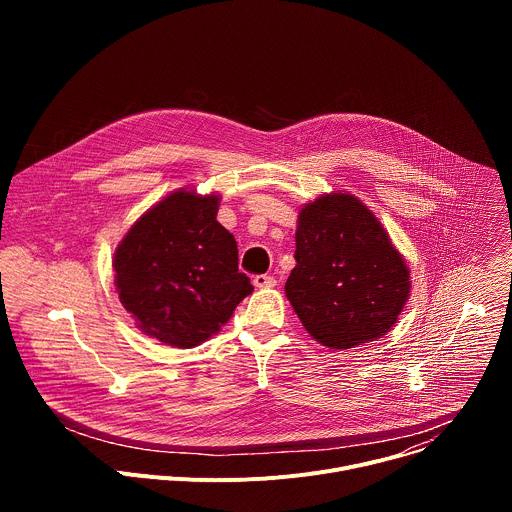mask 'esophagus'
<instances>
[{
    "mask_svg": "<svg viewBox=\"0 0 512 512\" xmlns=\"http://www.w3.org/2000/svg\"><path fill=\"white\" fill-rule=\"evenodd\" d=\"M277 281H275V277H271V275H255L253 277V285L255 287H273Z\"/></svg>",
    "mask_w": 512,
    "mask_h": 512,
    "instance_id": "esophagus-1",
    "label": "esophagus"
}]
</instances>
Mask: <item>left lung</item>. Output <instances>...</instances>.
<instances>
[{
	"label": "left lung",
	"mask_w": 512,
	"mask_h": 512,
	"mask_svg": "<svg viewBox=\"0 0 512 512\" xmlns=\"http://www.w3.org/2000/svg\"><path fill=\"white\" fill-rule=\"evenodd\" d=\"M294 257L285 296L322 346L346 350L385 336L409 300L403 255L348 192L322 194L300 210Z\"/></svg>",
	"instance_id": "obj_1"
}]
</instances>
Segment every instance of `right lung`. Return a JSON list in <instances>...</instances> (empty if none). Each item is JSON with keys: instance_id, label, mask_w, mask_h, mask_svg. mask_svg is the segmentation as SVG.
I'll list each match as a JSON object with an SVG mask.
<instances>
[{"instance_id": "add662e5", "label": "right lung", "mask_w": 512, "mask_h": 512, "mask_svg": "<svg viewBox=\"0 0 512 512\" xmlns=\"http://www.w3.org/2000/svg\"><path fill=\"white\" fill-rule=\"evenodd\" d=\"M218 204V194L180 188L145 210L115 249L119 302L168 346L208 340L253 291L235 237L216 221Z\"/></svg>"}]
</instances>
